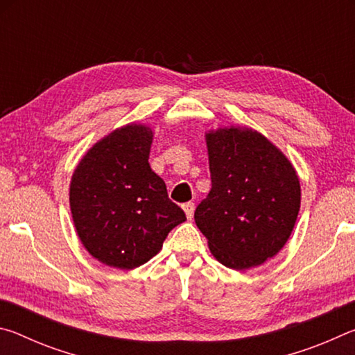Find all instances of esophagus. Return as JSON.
Masks as SVG:
<instances>
[{
    "label": "esophagus",
    "mask_w": 355,
    "mask_h": 355,
    "mask_svg": "<svg viewBox=\"0 0 355 355\" xmlns=\"http://www.w3.org/2000/svg\"><path fill=\"white\" fill-rule=\"evenodd\" d=\"M194 203L192 202H188V203H183V209H184V213H186V218L188 219H191L192 216H194Z\"/></svg>",
    "instance_id": "obj_1"
}]
</instances>
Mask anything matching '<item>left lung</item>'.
Returning <instances> with one entry per match:
<instances>
[{
  "label": "left lung",
  "instance_id": "obj_1",
  "mask_svg": "<svg viewBox=\"0 0 355 355\" xmlns=\"http://www.w3.org/2000/svg\"><path fill=\"white\" fill-rule=\"evenodd\" d=\"M211 191L194 219L211 254L244 271L277 255L300 208L296 171L280 150L250 128L207 135Z\"/></svg>",
  "mask_w": 355,
  "mask_h": 355
}]
</instances>
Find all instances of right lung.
Wrapping results in <instances>:
<instances>
[{
	"label": "right lung",
	"instance_id": "1",
	"mask_svg": "<svg viewBox=\"0 0 355 355\" xmlns=\"http://www.w3.org/2000/svg\"><path fill=\"white\" fill-rule=\"evenodd\" d=\"M152 139V130L144 125L112 131L83 156L71 177L70 209L78 236L107 266L135 269L147 263L172 228L186 220L148 164Z\"/></svg>",
	"mask_w": 355,
	"mask_h": 355
}]
</instances>
